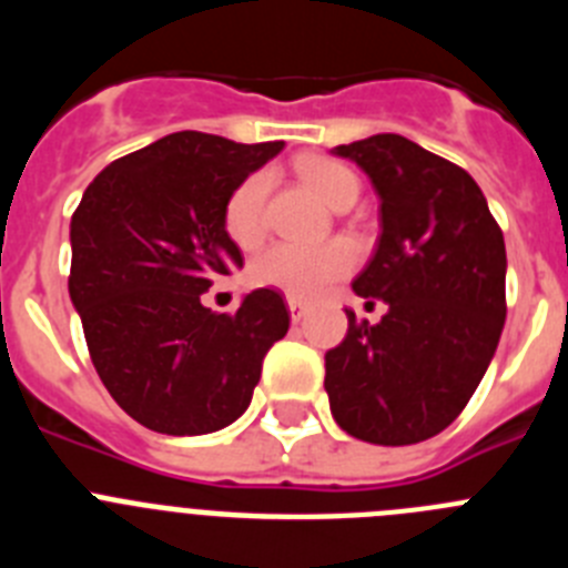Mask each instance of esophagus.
<instances>
[{"label":"esophagus","mask_w":568,"mask_h":568,"mask_svg":"<svg viewBox=\"0 0 568 568\" xmlns=\"http://www.w3.org/2000/svg\"><path fill=\"white\" fill-rule=\"evenodd\" d=\"M287 307H290V318H293V324H298V321L307 318V304L298 298H287Z\"/></svg>","instance_id":"esophagus-1"}]
</instances>
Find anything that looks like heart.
<instances>
[{
  "label": "heart",
  "mask_w": 568,
  "mask_h": 568,
  "mask_svg": "<svg viewBox=\"0 0 568 568\" xmlns=\"http://www.w3.org/2000/svg\"><path fill=\"white\" fill-rule=\"evenodd\" d=\"M304 182L333 207H341L346 199L358 195V179L349 168L333 159H307L301 162ZM270 175L264 170L250 173L239 187L230 193L224 204V230L239 247H253L264 235V204H267ZM355 264V250L349 241H321V244H295V241H275L261 250L250 264V278L261 287H275L290 298H315L318 293L346 275Z\"/></svg>",
  "instance_id": "1"
}]
</instances>
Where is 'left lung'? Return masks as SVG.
Here are the masks:
<instances>
[{"instance_id": "obj_1", "label": "left lung", "mask_w": 568, "mask_h": 568, "mask_svg": "<svg viewBox=\"0 0 568 568\" xmlns=\"http://www.w3.org/2000/svg\"><path fill=\"white\" fill-rule=\"evenodd\" d=\"M335 153L381 195V239L353 290L381 298L378 324L346 310L324 355V389L344 433L381 446L433 438L478 389L506 321V247L469 173L398 133Z\"/></svg>"}]
</instances>
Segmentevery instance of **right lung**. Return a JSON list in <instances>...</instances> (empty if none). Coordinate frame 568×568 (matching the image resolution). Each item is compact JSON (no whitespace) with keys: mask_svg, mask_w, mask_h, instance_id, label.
Instances as JSON below:
<instances>
[{"mask_svg":"<svg viewBox=\"0 0 568 568\" xmlns=\"http://www.w3.org/2000/svg\"><path fill=\"white\" fill-rule=\"evenodd\" d=\"M284 142L182 130L110 162L70 219V301L113 400L162 435H207L250 406L270 346L290 329L275 290L235 313L202 295L244 264L224 204Z\"/></svg>","mask_w":568,"mask_h":568,"instance_id":"right-lung-1","label":"right lung"}]
</instances>
